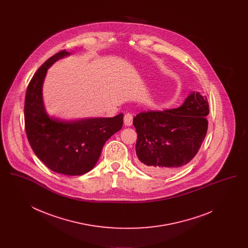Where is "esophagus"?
<instances>
[{
    "instance_id": "1",
    "label": "esophagus",
    "mask_w": 248,
    "mask_h": 248,
    "mask_svg": "<svg viewBox=\"0 0 248 248\" xmlns=\"http://www.w3.org/2000/svg\"><path fill=\"white\" fill-rule=\"evenodd\" d=\"M124 123L127 126L132 125V124H133V115L131 113H126L124 115Z\"/></svg>"
}]
</instances>
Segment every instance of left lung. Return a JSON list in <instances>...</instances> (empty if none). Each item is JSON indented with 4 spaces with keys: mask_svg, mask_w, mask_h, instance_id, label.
I'll return each instance as SVG.
<instances>
[{
    "mask_svg": "<svg viewBox=\"0 0 248 248\" xmlns=\"http://www.w3.org/2000/svg\"><path fill=\"white\" fill-rule=\"evenodd\" d=\"M206 95L192 92L182 106L141 111L133 120L138 133L136 161L154 176L175 173L197 154L208 128Z\"/></svg>",
    "mask_w": 248,
    "mask_h": 248,
    "instance_id": "1",
    "label": "left lung"
}]
</instances>
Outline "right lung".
Masks as SVG:
<instances>
[{
    "mask_svg": "<svg viewBox=\"0 0 248 248\" xmlns=\"http://www.w3.org/2000/svg\"><path fill=\"white\" fill-rule=\"evenodd\" d=\"M69 53L59 51L38 69L28 85L25 106V129L36 156L54 172L80 176L94 168L105 142L123 126L124 114L112 118L62 122L45 111L42 86L47 69Z\"/></svg>",
    "mask_w": 248,
    "mask_h": 248,
    "instance_id": "1",
    "label": "right lung"
}]
</instances>
